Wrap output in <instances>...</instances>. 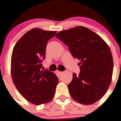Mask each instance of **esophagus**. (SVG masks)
Listing matches in <instances>:
<instances>
[{
	"label": "esophagus",
	"mask_w": 121,
	"mask_h": 121,
	"mask_svg": "<svg viewBox=\"0 0 121 121\" xmlns=\"http://www.w3.org/2000/svg\"><path fill=\"white\" fill-rule=\"evenodd\" d=\"M56 73H58V75H61V74L63 73V72H61V71H59V70H56Z\"/></svg>",
	"instance_id": "esophagus-1"
}]
</instances>
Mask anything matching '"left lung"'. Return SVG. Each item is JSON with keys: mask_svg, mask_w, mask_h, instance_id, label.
Here are the masks:
<instances>
[{"mask_svg": "<svg viewBox=\"0 0 121 121\" xmlns=\"http://www.w3.org/2000/svg\"><path fill=\"white\" fill-rule=\"evenodd\" d=\"M55 37L68 46L74 58L79 60V75L73 73L68 85L72 98L84 105L99 101L110 86L113 70L108 44L97 34L81 26L60 31Z\"/></svg>", "mask_w": 121, "mask_h": 121, "instance_id": "obj_1", "label": "left lung"}]
</instances>
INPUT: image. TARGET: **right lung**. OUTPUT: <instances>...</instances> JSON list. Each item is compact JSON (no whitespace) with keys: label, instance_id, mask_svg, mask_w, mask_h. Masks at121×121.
<instances>
[{"label":"right lung","instance_id":"1","mask_svg":"<svg viewBox=\"0 0 121 121\" xmlns=\"http://www.w3.org/2000/svg\"><path fill=\"white\" fill-rule=\"evenodd\" d=\"M56 31L34 28L16 44L11 56V77L18 91L35 105L49 103L55 93L58 78L48 70H41L48 41Z\"/></svg>","mask_w":121,"mask_h":121}]
</instances>
